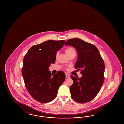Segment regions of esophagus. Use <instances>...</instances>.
<instances>
[{
  "label": "esophagus",
  "instance_id": "obj_1",
  "mask_svg": "<svg viewBox=\"0 0 124 124\" xmlns=\"http://www.w3.org/2000/svg\"><path fill=\"white\" fill-rule=\"evenodd\" d=\"M65 77H66V78H70V75L68 74H67V73H66L65 74Z\"/></svg>",
  "mask_w": 124,
  "mask_h": 124
}]
</instances>
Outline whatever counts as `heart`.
<instances>
[{
    "label": "heart",
    "instance_id": "obj_1",
    "mask_svg": "<svg viewBox=\"0 0 124 124\" xmlns=\"http://www.w3.org/2000/svg\"><path fill=\"white\" fill-rule=\"evenodd\" d=\"M74 52H75L74 50L73 49V48H72L71 47L68 48L65 50V53L66 54V55H68L72 53H74Z\"/></svg>",
    "mask_w": 124,
    "mask_h": 124
}]
</instances>
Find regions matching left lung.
<instances>
[{
	"mask_svg": "<svg viewBox=\"0 0 124 124\" xmlns=\"http://www.w3.org/2000/svg\"><path fill=\"white\" fill-rule=\"evenodd\" d=\"M75 48L78 59L75 68L81 71L82 77L70 76L73 83L70 87L71 98L79 103H85L98 94L104 81L105 64L95 46L78 38L65 42Z\"/></svg>",
	"mask_w": 124,
	"mask_h": 124,
	"instance_id": "1",
	"label": "left lung"
}]
</instances>
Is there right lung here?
Wrapping results in <instances>:
<instances>
[{"label": "right lung", "instance_id": "1", "mask_svg": "<svg viewBox=\"0 0 124 124\" xmlns=\"http://www.w3.org/2000/svg\"><path fill=\"white\" fill-rule=\"evenodd\" d=\"M65 40H47L31 47L24 57L22 74L25 87L36 100L46 103L57 96L59 86L64 82L63 71L51 74L49 67L55 63L57 52Z\"/></svg>", "mask_w": 124, "mask_h": 124}]
</instances>
